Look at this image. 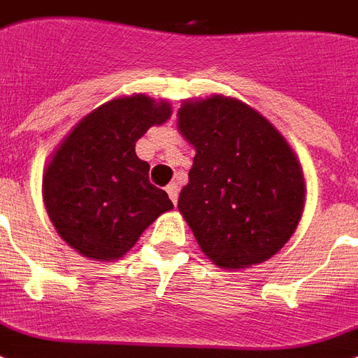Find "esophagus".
Returning a JSON list of instances; mask_svg holds the SVG:
<instances>
[{
  "mask_svg": "<svg viewBox=\"0 0 358 358\" xmlns=\"http://www.w3.org/2000/svg\"><path fill=\"white\" fill-rule=\"evenodd\" d=\"M166 192H168V196H170L171 201H173V203H177V196H179V188H177L176 182H171V185H168V188H166Z\"/></svg>",
  "mask_w": 358,
  "mask_h": 358,
  "instance_id": "esophagus-1",
  "label": "esophagus"
}]
</instances>
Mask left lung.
Masks as SVG:
<instances>
[{"label": "left lung", "mask_w": 358, "mask_h": 358, "mask_svg": "<svg viewBox=\"0 0 358 358\" xmlns=\"http://www.w3.org/2000/svg\"><path fill=\"white\" fill-rule=\"evenodd\" d=\"M177 129L196 149L179 213L217 267L267 262L292 239L306 201L299 157L267 117L224 95L182 101Z\"/></svg>", "instance_id": "left-lung-1"}]
</instances>
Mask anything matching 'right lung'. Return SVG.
I'll return each instance as SVG.
<instances>
[{"label":"right lung","mask_w":358,"mask_h":358,"mask_svg":"<svg viewBox=\"0 0 358 358\" xmlns=\"http://www.w3.org/2000/svg\"><path fill=\"white\" fill-rule=\"evenodd\" d=\"M171 104L148 95L104 102L80 119L50 155L43 199L55 231L93 262H115L151 224L173 209L149 182V164L136 141L166 123Z\"/></svg>","instance_id":"obj_1"}]
</instances>
